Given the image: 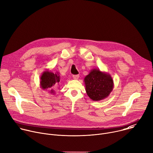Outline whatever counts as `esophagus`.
<instances>
[{"label": "esophagus", "instance_id": "obj_1", "mask_svg": "<svg viewBox=\"0 0 153 153\" xmlns=\"http://www.w3.org/2000/svg\"><path fill=\"white\" fill-rule=\"evenodd\" d=\"M73 79L74 80H77L79 79V75H73Z\"/></svg>", "mask_w": 153, "mask_h": 153}]
</instances>
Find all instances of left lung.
Masks as SVG:
<instances>
[{
	"label": "left lung",
	"mask_w": 153,
	"mask_h": 153,
	"mask_svg": "<svg viewBox=\"0 0 153 153\" xmlns=\"http://www.w3.org/2000/svg\"><path fill=\"white\" fill-rule=\"evenodd\" d=\"M87 95L93 101L105 99L114 88V82L110 74L94 68L84 78Z\"/></svg>",
	"instance_id": "obj_1"
}]
</instances>
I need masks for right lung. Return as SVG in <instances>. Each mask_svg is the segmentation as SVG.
Wrapping results in <instances>:
<instances>
[{
  "label": "right lung",
  "instance_id": "obj_1",
  "mask_svg": "<svg viewBox=\"0 0 153 153\" xmlns=\"http://www.w3.org/2000/svg\"><path fill=\"white\" fill-rule=\"evenodd\" d=\"M40 86L42 90H48L50 93L54 94V88L58 85L60 82V77L59 73L56 72L54 73L49 70L43 71L40 77Z\"/></svg>",
  "mask_w": 153,
  "mask_h": 153
}]
</instances>
